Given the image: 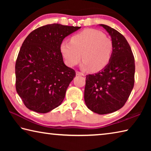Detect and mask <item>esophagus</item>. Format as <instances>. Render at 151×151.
I'll return each mask as SVG.
<instances>
[{
    "mask_svg": "<svg viewBox=\"0 0 151 151\" xmlns=\"http://www.w3.org/2000/svg\"><path fill=\"white\" fill-rule=\"evenodd\" d=\"M76 75H77V76H84V75H85L83 73L79 72V71H76Z\"/></svg>",
    "mask_w": 151,
    "mask_h": 151,
    "instance_id": "esophagus-1",
    "label": "esophagus"
}]
</instances>
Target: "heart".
Returning a JSON list of instances; mask_svg holds the SVG:
<instances>
[{
	"mask_svg": "<svg viewBox=\"0 0 151 151\" xmlns=\"http://www.w3.org/2000/svg\"><path fill=\"white\" fill-rule=\"evenodd\" d=\"M60 49L65 63L70 67L77 65L83 57V69L92 68L94 71H99L109 63L113 45L103 32L86 29L74 35L70 42L63 41Z\"/></svg>",
	"mask_w": 151,
	"mask_h": 151,
	"instance_id": "1",
	"label": "heart"
}]
</instances>
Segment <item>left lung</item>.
<instances>
[{
  "label": "left lung",
  "mask_w": 151,
  "mask_h": 151,
  "mask_svg": "<svg viewBox=\"0 0 151 151\" xmlns=\"http://www.w3.org/2000/svg\"><path fill=\"white\" fill-rule=\"evenodd\" d=\"M111 36L113 45L109 63L99 72L86 76L85 102L95 113L105 114L121 109L134 83V58L123 35L105 24H99Z\"/></svg>",
  "instance_id": "1"
}]
</instances>
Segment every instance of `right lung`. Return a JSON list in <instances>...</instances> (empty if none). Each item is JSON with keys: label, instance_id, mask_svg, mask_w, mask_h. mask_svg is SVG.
<instances>
[{"label": "right lung", "instance_id": "obj_1", "mask_svg": "<svg viewBox=\"0 0 151 151\" xmlns=\"http://www.w3.org/2000/svg\"><path fill=\"white\" fill-rule=\"evenodd\" d=\"M80 29L47 24L33 30L24 40L15 65L16 89L29 109L47 113L62 103L76 73L64 63L60 44Z\"/></svg>", "mask_w": 151, "mask_h": 151}]
</instances>
